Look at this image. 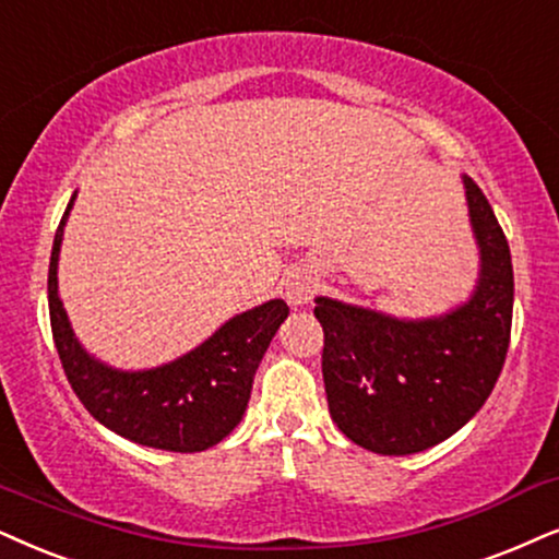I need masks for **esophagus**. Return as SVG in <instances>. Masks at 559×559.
<instances>
[{
	"instance_id": "1",
	"label": "esophagus",
	"mask_w": 559,
	"mask_h": 559,
	"mask_svg": "<svg viewBox=\"0 0 559 559\" xmlns=\"http://www.w3.org/2000/svg\"><path fill=\"white\" fill-rule=\"evenodd\" d=\"M317 292V278L309 271H304V267H296V271L288 273L286 278V301L292 304V307H304V304H309Z\"/></svg>"
}]
</instances>
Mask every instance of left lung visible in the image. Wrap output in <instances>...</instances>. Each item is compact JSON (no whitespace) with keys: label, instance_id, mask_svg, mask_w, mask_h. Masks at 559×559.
<instances>
[{"label":"left lung","instance_id":"left-lung-1","mask_svg":"<svg viewBox=\"0 0 559 559\" xmlns=\"http://www.w3.org/2000/svg\"><path fill=\"white\" fill-rule=\"evenodd\" d=\"M479 250L477 286L449 312L405 320L317 296L322 379L332 423L384 456L426 451L454 436L490 397L513 320L508 239L477 182L462 175Z\"/></svg>","mask_w":559,"mask_h":559}]
</instances>
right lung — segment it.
<instances>
[{"instance_id":"add662e5","label":"right lung","mask_w":559,"mask_h":559,"mask_svg":"<svg viewBox=\"0 0 559 559\" xmlns=\"http://www.w3.org/2000/svg\"><path fill=\"white\" fill-rule=\"evenodd\" d=\"M74 198L63 211L48 265V312L63 373L87 413L112 433L162 451H206L242 420L252 379L288 317L284 299L235 314L193 350L154 369L123 371L80 343L59 296V252Z\"/></svg>"}]
</instances>
